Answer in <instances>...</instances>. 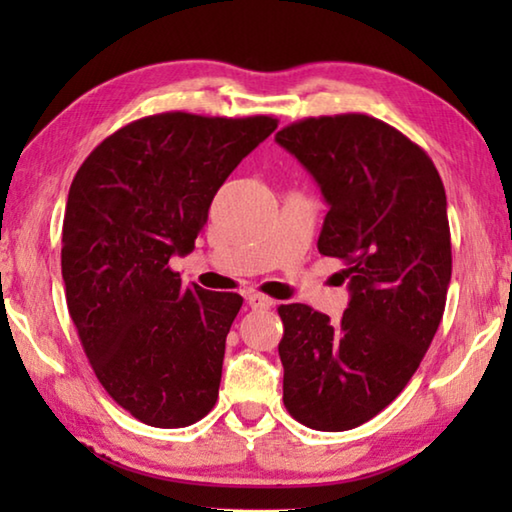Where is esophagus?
Returning a JSON list of instances; mask_svg holds the SVG:
<instances>
[{
	"mask_svg": "<svg viewBox=\"0 0 512 512\" xmlns=\"http://www.w3.org/2000/svg\"><path fill=\"white\" fill-rule=\"evenodd\" d=\"M246 300H248V305L253 307V309H271L275 302L268 298V296H264V293H248L246 296Z\"/></svg>",
	"mask_w": 512,
	"mask_h": 512,
	"instance_id": "obj_1",
	"label": "esophagus"
}]
</instances>
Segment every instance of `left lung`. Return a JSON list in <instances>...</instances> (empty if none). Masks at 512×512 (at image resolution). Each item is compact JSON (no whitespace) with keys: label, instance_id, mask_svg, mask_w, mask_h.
Returning a JSON list of instances; mask_svg holds the SVG:
<instances>
[{"label":"left lung","instance_id":"1","mask_svg":"<svg viewBox=\"0 0 512 512\" xmlns=\"http://www.w3.org/2000/svg\"><path fill=\"white\" fill-rule=\"evenodd\" d=\"M329 205L318 253L339 257L350 305L339 323L280 305L284 406L316 431L375 418L409 384L445 311L452 280L447 196L427 153L386 121L348 112L284 126Z\"/></svg>","mask_w":512,"mask_h":512}]
</instances>
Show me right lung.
<instances>
[{
	"mask_svg": "<svg viewBox=\"0 0 512 512\" xmlns=\"http://www.w3.org/2000/svg\"><path fill=\"white\" fill-rule=\"evenodd\" d=\"M275 128L268 115L160 112L108 135L72 180L69 316L101 386L144 424L189 427L214 409L244 298L185 287L169 259L192 253L214 194Z\"/></svg>",
	"mask_w": 512,
	"mask_h": 512,
	"instance_id": "right-lung-1",
	"label": "right lung"
}]
</instances>
